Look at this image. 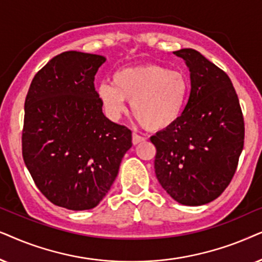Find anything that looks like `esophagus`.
Instances as JSON below:
<instances>
[{
  "label": "esophagus",
  "instance_id": "obj_1",
  "mask_svg": "<svg viewBox=\"0 0 262 262\" xmlns=\"http://www.w3.org/2000/svg\"><path fill=\"white\" fill-rule=\"evenodd\" d=\"M144 141H146V139L144 137H141V135H139L137 133H133V145L141 144V142Z\"/></svg>",
  "mask_w": 262,
  "mask_h": 262
}]
</instances>
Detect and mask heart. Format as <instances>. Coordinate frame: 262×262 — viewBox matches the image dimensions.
Masks as SVG:
<instances>
[{"instance_id": "heart-1", "label": "heart", "mask_w": 262, "mask_h": 262, "mask_svg": "<svg viewBox=\"0 0 262 262\" xmlns=\"http://www.w3.org/2000/svg\"><path fill=\"white\" fill-rule=\"evenodd\" d=\"M111 82H102L97 93L107 113L117 117L132 102V114L148 132L169 129L182 116L190 92L184 73L147 63L122 68Z\"/></svg>"}]
</instances>
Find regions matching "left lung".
Wrapping results in <instances>:
<instances>
[{"mask_svg": "<svg viewBox=\"0 0 262 262\" xmlns=\"http://www.w3.org/2000/svg\"><path fill=\"white\" fill-rule=\"evenodd\" d=\"M173 54L190 72V95L172 127L151 138L155 171L173 200L200 206L217 199L235 175L245 144V120L228 74L194 49Z\"/></svg>", "mask_w": 262, "mask_h": 262, "instance_id": "8db88e82", "label": "left lung"}]
</instances>
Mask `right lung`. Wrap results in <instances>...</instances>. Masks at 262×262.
<instances>
[{
    "mask_svg": "<svg viewBox=\"0 0 262 262\" xmlns=\"http://www.w3.org/2000/svg\"><path fill=\"white\" fill-rule=\"evenodd\" d=\"M105 57L66 51L34 75L25 99L23 158L40 193L73 211L96 207L132 147V130L104 116L95 75Z\"/></svg>",
    "mask_w": 262,
    "mask_h": 262,
    "instance_id": "right-lung-1",
    "label": "right lung"
}]
</instances>
